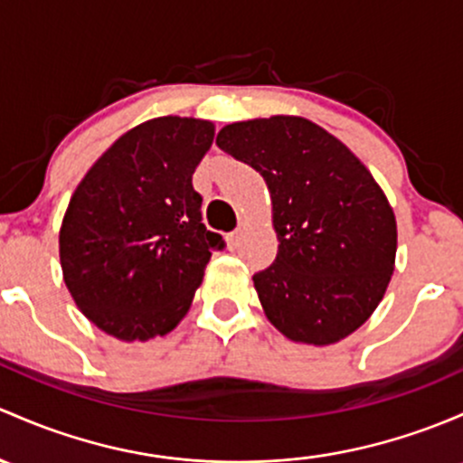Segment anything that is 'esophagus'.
Listing matches in <instances>:
<instances>
[{
	"label": "esophagus",
	"instance_id": "1",
	"mask_svg": "<svg viewBox=\"0 0 463 463\" xmlns=\"http://www.w3.org/2000/svg\"><path fill=\"white\" fill-rule=\"evenodd\" d=\"M240 237H241V231H232V232H228L226 241H228V248H231V250H235V248L240 246Z\"/></svg>",
	"mask_w": 463,
	"mask_h": 463
}]
</instances>
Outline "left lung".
<instances>
[{"label": "left lung", "mask_w": 463, "mask_h": 463, "mask_svg": "<svg viewBox=\"0 0 463 463\" xmlns=\"http://www.w3.org/2000/svg\"><path fill=\"white\" fill-rule=\"evenodd\" d=\"M217 146L255 168L270 193L279 250L252 275L266 317L293 342L326 346L348 337L395 270V213L379 184L304 117L228 124Z\"/></svg>", "instance_id": "obj_1"}]
</instances>
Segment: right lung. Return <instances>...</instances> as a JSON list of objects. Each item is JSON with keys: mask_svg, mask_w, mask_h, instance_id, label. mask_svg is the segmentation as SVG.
<instances>
[{"mask_svg": "<svg viewBox=\"0 0 463 463\" xmlns=\"http://www.w3.org/2000/svg\"><path fill=\"white\" fill-rule=\"evenodd\" d=\"M215 126L157 117L135 126L92 164L60 231L64 281L77 308L124 342L166 335L191 308L203 269L222 250L202 223L193 173Z\"/></svg>", "mask_w": 463, "mask_h": 463, "instance_id": "obj_1", "label": "right lung"}]
</instances>
